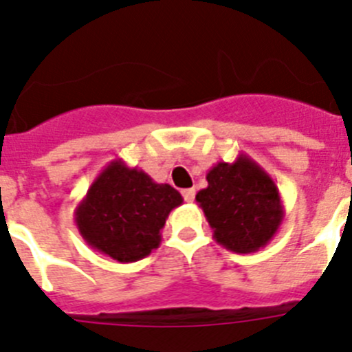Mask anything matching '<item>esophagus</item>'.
I'll use <instances>...</instances> for the list:
<instances>
[{
  "label": "esophagus",
  "instance_id": "esophagus-1",
  "mask_svg": "<svg viewBox=\"0 0 352 352\" xmlns=\"http://www.w3.org/2000/svg\"><path fill=\"white\" fill-rule=\"evenodd\" d=\"M183 197H185L186 203H192L195 199V190L194 188H186V190H183Z\"/></svg>",
  "mask_w": 352,
  "mask_h": 352
}]
</instances>
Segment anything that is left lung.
<instances>
[{
	"label": "left lung",
	"instance_id": "obj_1",
	"mask_svg": "<svg viewBox=\"0 0 352 352\" xmlns=\"http://www.w3.org/2000/svg\"><path fill=\"white\" fill-rule=\"evenodd\" d=\"M208 186L195 201L213 229L214 241L236 254H252L272 241L284 220L280 192L256 160L239 153L234 162H217Z\"/></svg>",
	"mask_w": 352,
	"mask_h": 352
}]
</instances>
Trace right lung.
Segmentation results:
<instances>
[{
  "instance_id": "right-lung-1",
  "label": "right lung",
  "mask_w": 352,
  "mask_h": 352,
  "mask_svg": "<svg viewBox=\"0 0 352 352\" xmlns=\"http://www.w3.org/2000/svg\"><path fill=\"white\" fill-rule=\"evenodd\" d=\"M179 204L176 188L116 158L96 176L74 217L93 250L118 263H135L158 248L167 217Z\"/></svg>"
}]
</instances>
